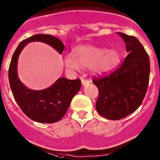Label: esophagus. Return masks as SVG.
<instances>
[{"label":"esophagus","instance_id":"1","mask_svg":"<svg viewBox=\"0 0 160 160\" xmlns=\"http://www.w3.org/2000/svg\"><path fill=\"white\" fill-rule=\"evenodd\" d=\"M81 83H82V85L83 86H88V85L89 84V83H91L90 80H85V79H81Z\"/></svg>","mask_w":160,"mask_h":160}]
</instances>
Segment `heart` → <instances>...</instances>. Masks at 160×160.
Wrapping results in <instances>:
<instances>
[{
  "instance_id": "heart-1",
  "label": "heart",
  "mask_w": 160,
  "mask_h": 160,
  "mask_svg": "<svg viewBox=\"0 0 160 160\" xmlns=\"http://www.w3.org/2000/svg\"><path fill=\"white\" fill-rule=\"evenodd\" d=\"M120 56L117 50H107L94 46H80L74 49L73 57L65 58L66 68L79 71L80 68H89L94 75H102L118 65Z\"/></svg>"
}]
</instances>
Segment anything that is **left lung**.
Returning <instances> with one entry per match:
<instances>
[{
    "mask_svg": "<svg viewBox=\"0 0 160 160\" xmlns=\"http://www.w3.org/2000/svg\"><path fill=\"white\" fill-rule=\"evenodd\" d=\"M117 34L125 42L129 54L110 75L92 81L98 89L97 111L110 120L123 118L141 106L150 75L149 57L140 41L134 36Z\"/></svg>",
    "mask_w": 160,
    "mask_h": 160,
    "instance_id": "8db88e82",
    "label": "left lung"
}]
</instances>
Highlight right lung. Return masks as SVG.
<instances>
[{
    "label": "right lung",
    "mask_w": 160,
    "mask_h": 160,
    "mask_svg": "<svg viewBox=\"0 0 160 160\" xmlns=\"http://www.w3.org/2000/svg\"><path fill=\"white\" fill-rule=\"evenodd\" d=\"M41 42L50 45L60 54L65 46L59 38L50 35H35L19 43L12 58L8 69V79L12 92L18 105L31 120L41 123H53L63 118L72 98L80 90L81 81L62 77L50 87L43 90H32L18 77L17 63L19 54L28 43Z\"/></svg>",
    "instance_id": "1"
}]
</instances>
